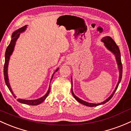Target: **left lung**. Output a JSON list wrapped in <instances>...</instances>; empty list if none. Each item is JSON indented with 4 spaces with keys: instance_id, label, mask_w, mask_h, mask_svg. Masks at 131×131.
<instances>
[{
    "instance_id": "1",
    "label": "left lung",
    "mask_w": 131,
    "mask_h": 131,
    "mask_svg": "<svg viewBox=\"0 0 131 131\" xmlns=\"http://www.w3.org/2000/svg\"><path fill=\"white\" fill-rule=\"evenodd\" d=\"M102 41L104 43L105 47H107L108 49H109V50H111V52H112V53H114V54H115V56H116V60H117V64H118V66H119V74H120V75H119V82H118L117 84L116 85V88L115 89L114 91L113 92V93L112 94V95H111L110 97H109L108 99H107L105 100V101H104V102H101V103H99V104H92V103H89V102H85V101H82V100H81V99H79V98L77 97V96H75V95H74V94L72 92V94L73 96H74V97L75 98V99L77 100V101H78L79 102H80L81 104H82L84 105H86V106H89V107H94V106H97V105H99L101 104H105V102H108V101L110 100L111 98L113 97L114 94L115 92H116V89H117L118 88V85H119V83H120L121 81V79H122V62H121V53H120V51H119V47H118V46H117V44L113 40V39H112V38L110 37H104L103 39H102Z\"/></svg>"
}]
</instances>
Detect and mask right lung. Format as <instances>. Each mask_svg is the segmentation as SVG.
I'll return each instance as SVG.
<instances>
[{"instance_id": "right-lung-1", "label": "right lung", "mask_w": 131, "mask_h": 131, "mask_svg": "<svg viewBox=\"0 0 131 131\" xmlns=\"http://www.w3.org/2000/svg\"><path fill=\"white\" fill-rule=\"evenodd\" d=\"M27 26H25L22 27L20 28L19 29H18L17 30L14 32L12 34V40H11L10 43H9V45L8 46V47H7L6 49V51H5V64H4V79H5V84H6L7 86L8 87L9 89L10 90V91L11 92V93L12 94V95L14 96V97H15V95L14 94L13 92H12V89H11L10 86V84L9 82V79H8V75H7V67H8V64H9V59H10V55L12 54V52L14 50V46L15 44V42L16 40H17V39L19 38V36H20L21 32H24L25 30L26 29ZM59 69H57L56 70V71H58ZM54 75V74H53ZM52 75V77H53ZM50 88L49 87L48 91L46 93V94L45 95H43V97H42L41 98H39V99H36V100H24V99H17V101H19V102L22 104H27V105H36L38 104H40V103L43 102L45 99H46L47 96H48L49 92H50Z\"/></svg>"}]
</instances>
